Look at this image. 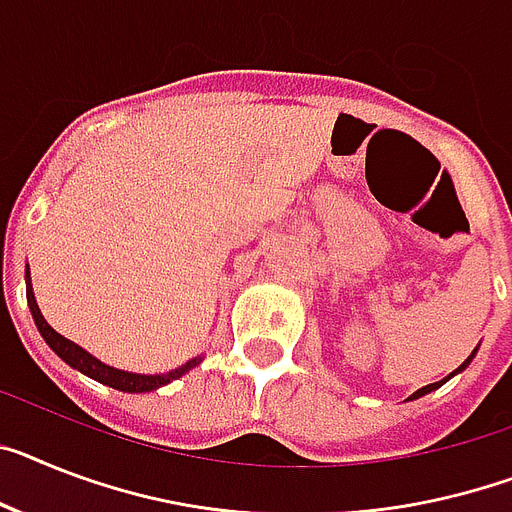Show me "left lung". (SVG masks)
I'll use <instances>...</instances> for the list:
<instances>
[{"mask_svg": "<svg viewBox=\"0 0 512 512\" xmlns=\"http://www.w3.org/2000/svg\"><path fill=\"white\" fill-rule=\"evenodd\" d=\"M476 351H479V346H476V349H474V351H471V356H468V359H466V362H463V364H461V367H458V369H453V372H450V375H448V377H442V380H440V382H429V385H424V388H419V390H416V393H414V395H409V401H416V398H422V395L432 393V390H437V388H440V385H445V382H448V380H450V377H455V375H458V372H463V369H466V367H468V364H471V359H474V356H476Z\"/></svg>", "mask_w": 512, "mask_h": 512, "instance_id": "obj_1", "label": "left lung"}]
</instances>
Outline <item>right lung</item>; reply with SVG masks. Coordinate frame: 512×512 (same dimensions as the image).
Masks as SVG:
<instances>
[{"label":"right lung","mask_w":512,"mask_h":512,"mask_svg":"<svg viewBox=\"0 0 512 512\" xmlns=\"http://www.w3.org/2000/svg\"><path fill=\"white\" fill-rule=\"evenodd\" d=\"M25 294H28V307L30 315L36 320L38 333L44 336V341L49 343V349L62 359V362L70 364L72 369L77 372H83L88 375L90 380L101 382V385H109L114 390H122V393H150V390H158L161 385H169V382L179 380L182 375H187L190 369H195L197 364L203 362V356H195L182 367L171 369V372H163V375H137V372H124V369L109 367V364H103L101 359H96L93 354L83 349V346H77L72 343L70 338H64L62 333L51 328L46 317L41 315V309H38L36 294H33V283H30V270H25Z\"/></svg>","instance_id":"right-lung-1"}]
</instances>
